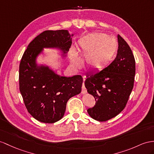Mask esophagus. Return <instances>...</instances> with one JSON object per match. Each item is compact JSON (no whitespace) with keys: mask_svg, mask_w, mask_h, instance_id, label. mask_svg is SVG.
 Segmentation results:
<instances>
[{"mask_svg":"<svg viewBox=\"0 0 154 154\" xmlns=\"http://www.w3.org/2000/svg\"><path fill=\"white\" fill-rule=\"evenodd\" d=\"M84 81H85V79H84ZM86 92H87V90H86L85 86V84H84V82H83V84H82V86L81 93L82 94H86Z\"/></svg>","mask_w":154,"mask_h":154,"instance_id":"esophagus-1","label":"esophagus"}]
</instances>
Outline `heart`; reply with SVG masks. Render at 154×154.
Listing matches in <instances>:
<instances>
[{"mask_svg": "<svg viewBox=\"0 0 154 154\" xmlns=\"http://www.w3.org/2000/svg\"><path fill=\"white\" fill-rule=\"evenodd\" d=\"M79 49L86 54V61L92 70L103 69L111 62L118 48L115 39L103 33H94L79 42ZM70 57L75 66L79 65L76 51L70 50Z\"/></svg>", "mask_w": 154, "mask_h": 154, "instance_id": "obj_1", "label": "heart"}]
</instances>
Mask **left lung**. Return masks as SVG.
<instances>
[{
	"label": "left lung",
	"instance_id": "1",
	"mask_svg": "<svg viewBox=\"0 0 154 154\" xmlns=\"http://www.w3.org/2000/svg\"><path fill=\"white\" fill-rule=\"evenodd\" d=\"M117 55L100 72L86 76L85 87L96 100L87 110L93 119L105 122L123 111L131 93L135 75V60L129 45L118 35Z\"/></svg>",
	"mask_w": 154,
	"mask_h": 154
}]
</instances>
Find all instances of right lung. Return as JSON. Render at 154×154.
Masks as SVG:
<instances>
[{
  "mask_svg": "<svg viewBox=\"0 0 154 154\" xmlns=\"http://www.w3.org/2000/svg\"><path fill=\"white\" fill-rule=\"evenodd\" d=\"M68 30H45L31 42L19 65V90L27 111L35 119L53 124L64 116L69 98L80 94L81 75L62 77L49 66L38 65L36 58L43 48L60 49L66 56L72 43Z\"/></svg>",
  "mask_w": 154,
  "mask_h": 154,
  "instance_id": "right-lung-1",
  "label": "right lung"
}]
</instances>
